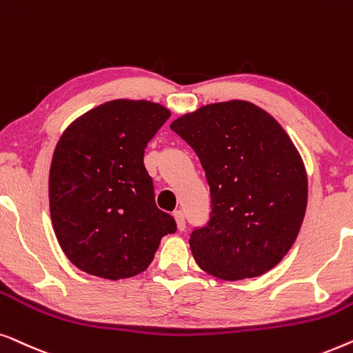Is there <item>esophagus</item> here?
Segmentation results:
<instances>
[{
  "mask_svg": "<svg viewBox=\"0 0 353 353\" xmlns=\"http://www.w3.org/2000/svg\"><path fill=\"white\" fill-rule=\"evenodd\" d=\"M174 219H176V224L179 230H185V216H183L182 211H176L174 212Z\"/></svg>",
  "mask_w": 353,
  "mask_h": 353,
  "instance_id": "esophagus-1",
  "label": "esophagus"
}]
</instances>
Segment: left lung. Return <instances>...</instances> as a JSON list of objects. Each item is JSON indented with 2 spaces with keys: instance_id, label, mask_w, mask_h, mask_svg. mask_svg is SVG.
Instances as JSON below:
<instances>
[{
  "instance_id": "8db88e82",
  "label": "left lung",
  "mask_w": 353,
  "mask_h": 353,
  "mask_svg": "<svg viewBox=\"0 0 353 353\" xmlns=\"http://www.w3.org/2000/svg\"><path fill=\"white\" fill-rule=\"evenodd\" d=\"M200 158L211 193L210 221L193 228L196 264L222 280L269 272L301 230L307 174L294 143L254 103L230 101L171 123Z\"/></svg>"
}]
</instances>
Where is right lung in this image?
<instances>
[{
    "label": "right lung",
    "mask_w": 353,
    "mask_h": 353,
    "mask_svg": "<svg viewBox=\"0 0 353 353\" xmlns=\"http://www.w3.org/2000/svg\"><path fill=\"white\" fill-rule=\"evenodd\" d=\"M168 108L147 101H112L73 121L54 150L49 206L54 232L73 265L120 280L150 265L160 240L177 230L158 210L143 166L147 143Z\"/></svg>",
    "instance_id": "obj_1"
}]
</instances>
